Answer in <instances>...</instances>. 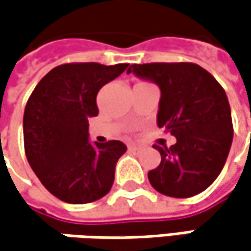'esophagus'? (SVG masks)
<instances>
[{
    "mask_svg": "<svg viewBox=\"0 0 251 251\" xmlns=\"http://www.w3.org/2000/svg\"><path fill=\"white\" fill-rule=\"evenodd\" d=\"M127 149H129V152H132V153H139L140 151H142V148H140V146H136V145H130Z\"/></svg>",
    "mask_w": 251,
    "mask_h": 251,
    "instance_id": "esophagus-1",
    "label": "esophagus"
}]
</instances>
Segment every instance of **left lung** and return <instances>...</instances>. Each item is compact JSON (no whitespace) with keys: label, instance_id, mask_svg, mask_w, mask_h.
Returning a JSON list of instances; mask_svg holds the SVG:
<instances>
[{"label":"left lung","instance_id":"obj_1","mask_svg":"<svg viewBox=\"0 0 251 251\" xmlns=\"http://www.w3.org/2000/svg\"><path fill=\"white\" fill-rule=\"evenodd\" d=\"M127 74L159 86L157 126L176 138L170 148L155 146L160 165L148 173L151 184L180 199L206 190L223 169L233 140L225 89L206 69L190 62L133 64Z\"/></svg>","mask_w":251,"mask_h":251}]
</instances>
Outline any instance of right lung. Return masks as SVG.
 <instances>
[{
  "label": "right lung",
  "mask_w": 251,
  "mask_h": 251,
  "mask_svg": "<svg viewBox=\"0 0 251 251\" xmlns=\"http://www.w3.org/2000/svg\"><path fill=\"white\" fill-rule=\"evenodd\" d=\"M129 64H65L35 86L24 112V146L29 166L58 199L91 203L111 190L115 166L126 152L121 140L92 143L88 119L96 116L99 89Z\"/></svg>",
  "instance_id": "add662e5"
}]
</instances>
